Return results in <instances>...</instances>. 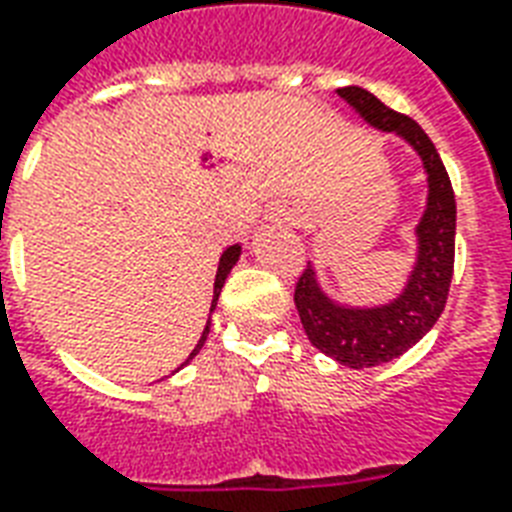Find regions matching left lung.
I'll list each match as a JSON object with an SVG mask.
<instances>
[{"label":"left lung","mask_w":512,"mask_h":512,"mask_svg":"<svg viewBox=\"0 0 512 512\" xmlns=\"http://www.w3.org/2000/svg\"><path fill=\"white\" fill-rule=\"evenodd\" d=\"M337 94L370 126L380 132H394L410 142L424 161L429 180L424 218L416 226V267L407 278L405 291L394 302L380 307L337 305L318 286L313 264H307L294 288V305L307 340L334 361L361 370L386 364L410 351L445 310L456 248V199L440 153L413 118L391 110L378 96L359 86L337 88Z\"/></svg>","instance_id":"1"}]
</instances>
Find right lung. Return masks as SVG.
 <instances>
[{"instance_id": "add662e5", "label": "right lung", "mask_w": 512, "mask_h": 512, "mask_svg": "<svg viewBox=\"0 0 512 512\" xmlns=\"http://www.w3.org/2000/svg\"><path fill=\"white\" fill-rule=\"evenodd\" d=\"M237 259H240V245H232V248H226L224 256H221V261H218V272H215V294H213V307H215V302H218V294H221V288H224L226 275H229V272H232V267H234V264H237ZM213 307H210V310H213ZM207 332H210V326H205V332H202V340H199L197 348H194V351H191V356H197L199 348H202V345H205ZM191 356H188V359H191Z\"/></svg>"}]
</instances>
